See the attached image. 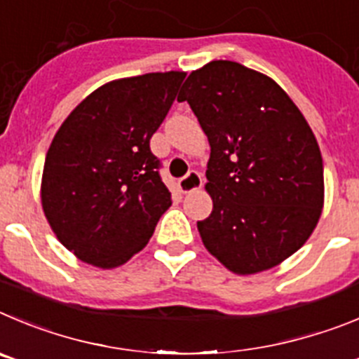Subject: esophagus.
I'll list each match as a JSON object with an SVG mask.
<instances>
[{"mask_svg": "<svg viewBox=\"0 0 359 359\" xmlns=\"http://www.w3.org/2000/svg\"><path fill=\"white\" fill-rule=\"evenodd\" d=\"M200 187H202V175L198 172H195V170L179 180V189L182 193H191L195 189H200Z\"/></svg>", "mask_w": 359, "mask_h": 359, "instance_id": "34e87169", "label": "esophagus"}]
</instances>
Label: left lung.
Instances as JSON below:
<instances>
[{
  "instance_id": "1",
  "label": "left lung",
  "mask_w": 359,
  "mask_h": 359,
  "mask_svg": "<svg viewBox=\"0 0 359 359\" xmlns=\"http://www.w3.org/2000/svg\"><path fill=\"white\" fill-rule=\"evenodd\" d=\"M211 147L203 245L238 276L295 254L324 208V166L315 134L283 87L232 60H212L180 89Z\"/></svg>"
}]
</instances>
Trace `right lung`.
Instances as JSON below:
<instances>
[{
  "label": "right lung",
  "mask_w": 359,
  "mask_h": 359,
  "mask_svg": "<svg viewBox=\"0 0 359 359\" xmlns=\"http://www.w3.org/2000/svg\"><path fill=\"white\" fill-rule=\"evenodd\" d=\"M184 79V71H166L112 80L55 134L41 202L51 231L83 263L103 270L127 263L172 205L150 140Z\"/></svg>",
  "instance_id": "obj_1"
}]
</instances>
